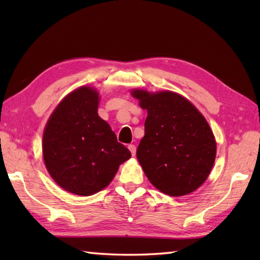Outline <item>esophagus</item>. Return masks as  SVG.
<instances>
[{
    "instance_id": "esophagus-1",
    "label": "esophagus",
    "mask_w": 260,
    "mask_h": 260,
    "mask_svg": "<svg viewBox=\"0 0 260 260\" xmlns=\"http://www.w3.org/2000/svg\"><path fill=\"white\" fill-rule=\"evenodd\" d=\"M128 150L131 151L132 155H135V153H136V146H135L134 144H129V145H128Z\"/></svg>"
}]
</instances>
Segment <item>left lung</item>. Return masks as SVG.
I'll use <instances>...</instances> for the list:
<instances>
[{
    "mask_svg": "<svg viewBox=\"0 0 260 260\" xmlns=\"http://www.w3.org/2000/svg\"><path fill=\"white\" fill-rule=\"evenodd\" d=\"M132 96L147 110L145 135L136 151L147 179L171 197L197 190L211 172L217 152L206 118L176 92L135 89Z\"/></svg>",
    "mask_w": 260,
    "mask_h": 260,
    "instance_id": "left-lung-1",
    "label": "left lung"
}]
</instances>
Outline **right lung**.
Here are the masks:
<instances>
[{"instance_id":"1","label":"right lung","mask_w":260,"mask_h":260,"mask_svg":"<svg viewBox=\"0 0 260 260\" xmlns=\"http://www.w3.org/2000/svg\"><path fill=\"white\" fill-rule=\"evenodd\" d=\"M99 93L80 87L53 110L43 133V159L62 189L91 196L106 187L131 152L117 142L107 121L98 116Z\"/></svg>"}]
</instances>
